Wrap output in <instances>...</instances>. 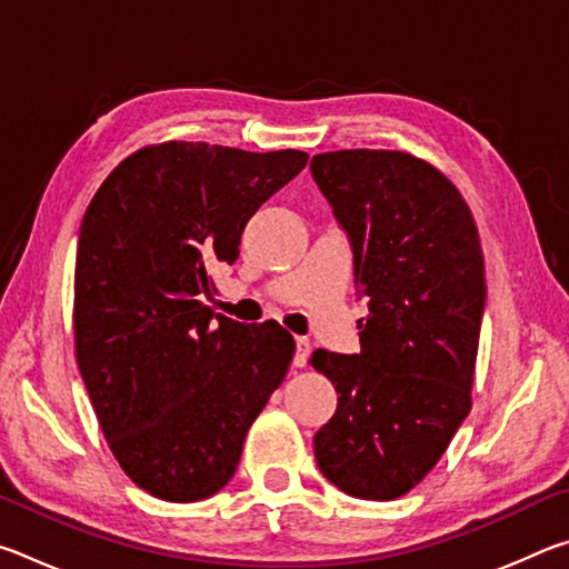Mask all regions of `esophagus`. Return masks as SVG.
Segmentation results:
<instances>
[{"label": "esophagus", "mask_w": 569, "mask_h": 569, "mask_svg": "<svg viewBox=\"0 0 569 569\" xmlns=\"http://www.w3.org/2000/svg\"><path fill=\"white\" fill-rule=\"evenodd\" d=\"M308 353H311V343H308V339H296L293 366H298V369H303L306 361H308Z\"/></svg>", "instance_id": "34e87169"}]
</instances>
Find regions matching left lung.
I'll return each mask as SVG.
<instances>
[{
  "mask_svg": "<svg viewBox=\"0 0 569 569\" xmlns=\"http://www.w3.org/2000/svg\"><path fill=\"white\" fill-rule=\"evenodd\" d=\"M311 176L369 298L361 351L311 356L339 393L313 451L341 492L383 502L429 475L471 409L485 258L465 198L427 160L336 150L313 156Z\"/></svg>",
  "mask_w": 569,
  "mask_h": 569,
  "instance_id": "1",
  "label": "left lung"
}]
</instances>
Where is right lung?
<instances>
[{
  "mask_svg": "<svg viewBox=\"0 0 569 569\" xmlns=\"http://www.w3.org/2000/svg\"><path fill=\"white\" fill-rule=\"evenodd\" d=\"M301 150L160 142L114 168L82 218L74 351L124 475L166 502L223 489L293 359L276 321L240 323L200 296L240 233L306 168Z\"/></svg>",
  "mask_w": 569,
  "mask_h": 569,
  "instance_id": "right-lung-1",
  "label": "right lung"
}]
</instances>
